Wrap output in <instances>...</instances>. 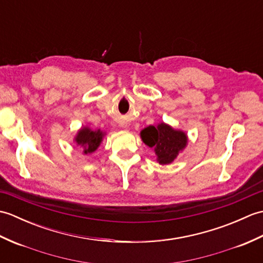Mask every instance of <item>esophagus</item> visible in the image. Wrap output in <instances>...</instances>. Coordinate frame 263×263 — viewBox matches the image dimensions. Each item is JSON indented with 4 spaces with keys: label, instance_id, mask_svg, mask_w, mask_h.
I'll return each instance as SVG.
<instances>
[{
    "label": "esophagus",
    "instance_id": "esophagus-1",
    "mask_svg": "<svg viewBox=\"0 0 263 263\" xmlns=\"http://www.w3.org/2000/svg\"><path fill=\"white\" fill-rule=\"evenodd\" d=\"M120 126H122V127H126V125H125V124H121Z\"/></svg>",
    "mask_w": 263,
    "mask_h": 263
}]
</instances>
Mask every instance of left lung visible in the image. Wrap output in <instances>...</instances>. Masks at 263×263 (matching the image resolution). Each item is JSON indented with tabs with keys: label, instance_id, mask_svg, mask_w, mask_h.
I'll return each instance as SVG.
<instances>
[{
	"label": "left lung",
	"instance_id": "1",
	"mask_svg": "<svg viewBox=\"0 0 263 263\" xmlns=\"http://www.w3.org/2000/svg\"><path fill=\"white\" fill-rule=\"evenodd\" d=\"M140 137L142 142L154 150L157 163L160 165L172 164L186 148L189 142L185 132L165 122L144 127L140 132Z\"/></svg>",
	"mask_w": 263,
	"mask_h": 263
}]
</instances>
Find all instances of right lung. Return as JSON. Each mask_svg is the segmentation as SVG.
I'll list each match as a JSON object with an SVG mask.
<instances>
[{"label":"right lung","instance_id":"1","mask_svg":"<svg viewBox=\"0 0 263 263\" xmlns=\"http://www.w3.org/2000/svg\"><path fill=\"white\" fill-rule=\"evenodd\" d=\"M105 136L106 132L102 131L100 128L92 130L88 125H85L78 130L76 137L73 138V142L77 144V147L82 149L83 155H90L99 148Z\"/></svg>","mask_w":263,"mask_h":263}]
</instances>
